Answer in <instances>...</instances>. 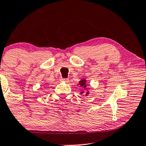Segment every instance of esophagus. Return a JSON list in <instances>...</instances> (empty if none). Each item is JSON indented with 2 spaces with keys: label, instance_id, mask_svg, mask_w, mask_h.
Returning a JSON list of instances; mask_svg holds the SVG:
<instances>
[{
  "label": "esophagus",
  "instance_id": "34e87169",
  "mask_svg": "<svg viewBox=\"0 0 146 146\" xmlns=\"http://www.w3.org/2000/svg\"><path fill=\"white\" fill-rule=\"evenodd\" d=\"M62 81H64L65 83H69V80L68 79H62Z\"/></svg>",
  "mask_w": 146,
  "mask_h": 146
}]
</instances>
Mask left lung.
I'll return each instance as SVG.
<instances>
[{
    "label": "left lung",
    "instance_id": "obj_1",
    "mask_svg": "<svg viewBox=\"0 0 146 146\" xmlns=\"http://www.w3.org/2000/svg\"><path fill=\"white\" fill-rule=\"evenodd\" d=\"M79 85H81V87H83L84 89H85L86 87H87V85H86V80L83 79V80H81V81H79ZM83 93H84V92H81V94H83ZM88 94H89V93L87 92V93H86V95H87Z\"/></svg>",
    "mask_w": 146,
    "mask_h": 146
}]
</instances>
